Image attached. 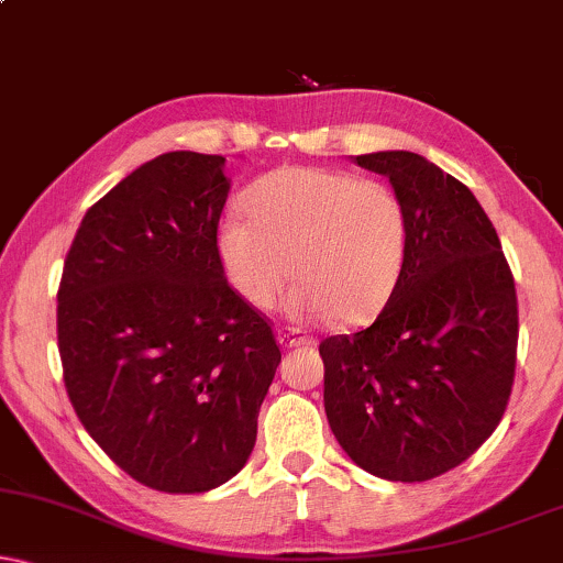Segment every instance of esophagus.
Listing matches in <instances>:
<instances>
[{
	"instance_id": "34e87169",
	"label": "esophagus",
	"mask_w": 563,
	"mask_h": 563,
	"mask_svg": "<svg viewBox=\"0 0 563 563\" xmlns=\"http://www.w3.org/2000/svg\"><path fill=\"white\" fill-rule=\"evenodd\" d=\"M277 342H280L283 347H309V344H313L311 336L301 334L294 327H280V329H277Z\"/></svg>"
}]
</instances>
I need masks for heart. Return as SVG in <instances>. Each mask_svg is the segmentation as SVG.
Here are the masks:
<instances>
[{
    "mask_svg": "<svg viewBox=\"0 0 563 563\" xmlns=\"http://www.w3.org/2000/svg\"><path fill=\"white\" fill-rule=\"evenodd\" d=\"M244 216L216 231L229 286L252 309H273L294 275L286 309L301 321L332 313L368 324L391 298L409 246L401 198L380 179L344 169L283 167L254 183Z\"/></svg>",
    "mask_w": 563,
    "mask_h": 563,
    "instance_id": "b5f03b06",
    "label": "heart"
}]
</instances>
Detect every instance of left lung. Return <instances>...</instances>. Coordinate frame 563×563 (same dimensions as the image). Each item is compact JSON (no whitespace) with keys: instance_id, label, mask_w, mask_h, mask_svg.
Returning a JSON list of instances; mask_svg holds the SVG:
<instances>
[{"instance_id":"left-lung-1","label":"left lung","mask_w":563,"mask_h":563,"mask_svg":"<svg viewBox=\"0 0 563 563\" xmlns=\"http://www.w3.org/2000/svg\"><path fill=\"white\" fill-rule=\"evenodd\" d=\"M386 175L409 221L399 283L368 329L319 344L324 409L342 451L373 476L427 482L497 430L515 380L517 294L474 192L424 156H355Z\"/></svg>"}]
</instances>
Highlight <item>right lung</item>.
<instances>
[{
    "label": "right lung",
    "mask_w": 563,
    "mask_h": 563,
    "mask_svg": "<svg viewBox=\"0 0 563 563\" xmlns=\"http://www.w3.org/2000/svg\"><path fill=\"white\" fill-rule=\"evenodd\" d=\"M223 162L169 152L120 179L81 219L58 286L74 411L115 466L167 494L244 468L280 363L273 324L216 254Z\"/></svg>",
    "instance_id": "1"
}]
</instances>
